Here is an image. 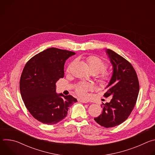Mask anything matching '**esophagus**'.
Wrapping results in <instances>:
<instances>
[{
    "instance_id": "obj_1",
    "label": "esophagus",
    "mask_w": 155,
    "mask_h": 155,
    "mask_svg": "<svg viewBox=\"0 0 155 155\" xmlns=\"http://www.w3.org/2000/svg\"><path fill=\"white\" fill-rule=\"evenodd\" d=\"M78 102H82V103H87V101L82 100V99H78Z\"/></svg>"
}]
</instances>
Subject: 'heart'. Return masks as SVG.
Masks as SVG:
<instances>
[{
  "label": "heart",
  "instance_id": "b5f03b06",
  "mask_svg": "<svg viewBox=\"0 0 155 155\" xmlns=\"http://www.w3.org/2000/svg\"><path fill=\"white\" fill-rule=\"evenodd\" d=\"M86 61L88 65L90 71L93 74H97L100 73L99 81L104 85L107 84L112 79V74L108 71H104L107 67V63L101 58L95 56H90L87 57ZM75 61H73L68 66L67 71L69 72L72 65L74 64ZM93 86L90 83H80L75 86V91L78 95L81 97H84L86 96L87 92L88 91H91L93 90Z\"/></svg>",
  "mask_w": 155,
  "mask_h": 155
}]
</instances>
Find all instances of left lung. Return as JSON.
I'll use <instances>...</instances> for the list:
<instances>
[{
  "label": "left lung",
  "mask_w": 155,
  "mask_h": 155,
  "mask_svg": "<svg viewBox=\"0 0 155 155\" xmlns=\"http://www.w3.org/2000/svg\"><path fill=\"white\" fill-rule=\"evenodd\" d=\"M106 52L114 71L104 96L112 97L110 102L102 103V114L94 120L108 128L118 126L127 119L137 99L139 83L135 69L128 61L110 49Z\"/></svg>",
  "instance_id": "left-lung-1"
}]
</instances>
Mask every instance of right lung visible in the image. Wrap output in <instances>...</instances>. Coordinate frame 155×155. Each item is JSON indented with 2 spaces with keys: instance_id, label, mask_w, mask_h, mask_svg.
Wrapping results in <instances>:
<instances>
[{
  "instance_id": "right-lung-1",
  "label": "right lung",
  "mask_w": 155,
  "mask_h": 155,
  "mask_svg": "<svg viewBox=\"0 0 155 155\" xmlns=\"http://www.w3.org/2000/svg\"><path fill=\"white\" fill-rule=\"evenodd\" d=\"M75 54L50 48L33 56L25 66L19 81L21 97L31 115L43 124L61 121L77 102L71 95L56 93V83L64 75V63Z\"/></svg>"
}]
</instances>
